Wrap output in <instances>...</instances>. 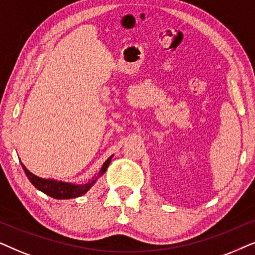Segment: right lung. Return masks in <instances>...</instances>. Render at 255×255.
Instances as JSON below:
<instances>
[{
	"label": "right lung",
	"instance_id": "obj_1",
	"mask_svg": "<svg viewBox=\"0 0 255 255\" xmlns=\"http://www.w3.org/2000/svg\"><path fill=\"white\" fill-rule=\"evenodd\" d=\"M112 157H113V156H111V157L104 163L103 168L100 169L99 174H98L96 178H93L92 181L86 183V184H79V185L72 184V183L56 181V179L40 178L38 176L33 175L32 172H30L28 169L24 167L23 163H21V164H22L23 170L25 172V175L28 176L29 181L31 182V184L35 186V188L38 189L39 191H42L45 193V195L56 199H70V198H77V197L85 195V193L91 189V186L97 182L98 177H100L101 175L105 174V171L107 170L108 165H110Z\"/></svg>",
	"mask_w": 255,
	"mask_h": 255
}]
</instances>
